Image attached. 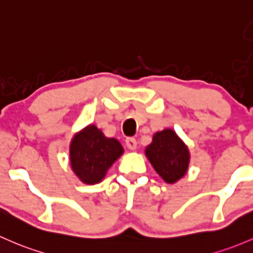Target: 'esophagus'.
Masks as SVG:
<instances>
[{
  "label": "esophagus",
  "mask_w": 253,
  "mask_h": 253,
  "mask_svg": "<svg viewBox=\"0 0 253 253\" xmlns=\"http://www.w3.org/2000/svg\"><path fill=\"white\" fill-rule=\"evenodd\" d=\"M137 139L133 137H129L126 139V147L129 149V150H135L137 149Z\"/></svg>",
  "instance_id": "1"
}]
</instances>
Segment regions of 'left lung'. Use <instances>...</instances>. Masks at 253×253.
<instances>
[{"label": "left lung", "mask_w": 253, "mask_h": 253, "mask_svg": "<svg viewBox=\"0 0 253 253\" xmlns=\"http://www.w3.org/2000/svg\"><path fill=\"white\" fill-rule=\"evenodd\" d=\"M145 156L156 173L169 184L184 177L190 162L189 149L171 128L153 135V140L145 148Z\"/></svg>", "instance_id": "1"}]
</instances>
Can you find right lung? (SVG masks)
I'll use <instances>...</instances> for the list:
<instances>
[{
	"label": "right lung",
	"mask_w": 253,
	"mask_h": 253,
	"mask_svg": "<svg viewBox=\"0 0 253 253\" xmlns=\"http://www.w3.org/2000/svg\"><path fill=\"white\" fill-rule=\"evenodd\" d=\"M70 166L76 177L84 184H97L108 169L124 154L121 143L105 137L95 125H88L75 133L69 147Z\"/></svg>",
	"instance_id": "add662e5"
}]
</instances>
